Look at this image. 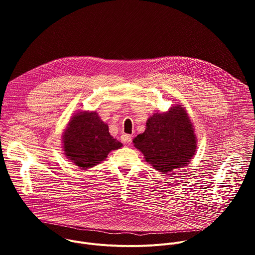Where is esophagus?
I'll use <instances>...</instances> for the list:
<instances>
[{
	"label": "esophagus",
	"instance_id": "obj_1",
	"mask_svg": "<svg viewBox=\"0 0 255 255\" xmlns=\"http://www.w3.org/2000/svg\"><path fill=\"white\" fill-rule=\"evenodd\" d=\"M121 140H122L123 143H130L132 138H131V136L129 134H122L121 135Z\"/></svg>",
	"mask_w": 255,
	"mask_h": 255
}]
</instances>
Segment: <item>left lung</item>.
<instances>
[{"mask_svg": "<svg viewBox=\"0 0 255 255\" xmlns=\"http://www.w3.org/2000/svg\"><path fill=\"white\" fill-rule=\"evenodd\" d=\"M194 131L185 107L176 104L167 112L148 118L146 129L133 144L154 169L165 174L190 163L197 148Z\"/></svg>", "mask_w": 255, "mask_h": 255, "instance_id": "8db88e82", "label": "left lung"}]
</instances>
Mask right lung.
<instances>
[{
  "label": "right lung",
  "mask_w": 255,
  "mask_h": 255,
  "mask_svg": "<svg viewBox=\"0 0 255 255\" xmlns=\"http://www.w3.org/2000/svg\"><path fill=\"white\" fill-rule=\"evenodd\" d=\"M62 148L67 159L82 169H89L107 158L123 144L109 133V126L95 111L72 116L62 135Z\"/></svg>",
  "instance_id": "right-lung-1"
}]
</instances>
